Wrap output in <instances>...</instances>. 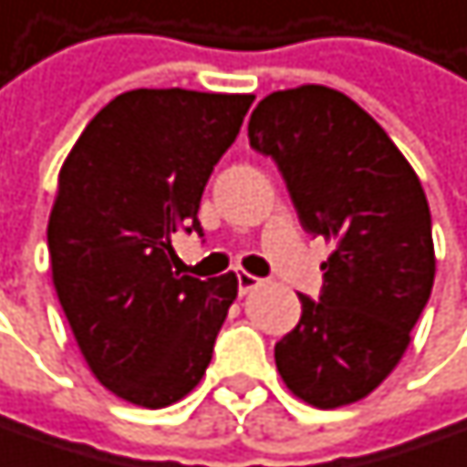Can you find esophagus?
<instances>
[{"label": "esophagus", "instance_id": "1", "mask_svg": "<svg viewBox=\"0 0 467 467\" xmlns=\"http://www.w3.org/2000/svg\"><path fill=\"white\" fill-rule=\"evenodd\" d=\"M261 282L263 279L253 276V274H247V271H239V274H236V285H239V293H242V296H247L250 290H255Z\"/></svg>", "mask_w": 467, "mask_h": 467}]
</instances>
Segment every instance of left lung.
<instances>
[{"label":"left lung","mask_w":467,"mask_h":467,"mask_svg":"<svg viewBox=\"0 0 467 467\" xmlns=\"http://www.w3.org/2000/svg\"><path fill=\"white\" fill-rule=\"evenodd\" d=\"M250 145L271 155L304 231L336 242L320 301L276 341L285 384L317 409L366 398L403 358L436 276L425 191L379 123L325 86L268 93Z\"/></svg>","instance_id":"obj_1"}]
</instances>
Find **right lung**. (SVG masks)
<instances>
[{"mask_svg":"<svg viewBox=\"0 0 467 467\" xmlns=\"http://www.w3.org/2000/svg\"><path fill=\"white\" fill-rule=\"evenodd\" d=\"M253 99L120 93L61 166L47 223L53 285L93 377L134 406H171L202 381L236 298L234 274L171 271V236H204L202 193Z\"/></svg>","mask_w":467,"mask_h":467,"instance_id":"1","label":"right lung"}]
</instances>
